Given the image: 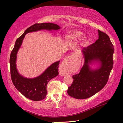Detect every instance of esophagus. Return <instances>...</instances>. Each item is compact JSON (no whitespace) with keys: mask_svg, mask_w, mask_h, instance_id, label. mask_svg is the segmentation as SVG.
I'll list each match as a JSON object with an SVG mask.
<instances>
[{"mask_svg":"<svg viewBox=\"0 0 123 123\" xmlns=\"http://www.w3.org/2000/svg\"><path fill=\"white\" fill-rule=\"evenodd\" d=\"M72 58V56H69L66 57L60 64L59 73L61 75L64 76L68 73L70 67V61L71 60Z\"/></svg>","mask_w":123,"mask_h":123,"instance_id":"esophagus-1","label":"esophagus"}]
</instances>
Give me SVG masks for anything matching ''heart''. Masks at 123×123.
<instances>
[{"label":"heart","mask_w":123,"mask_h":123,"mask_svg":"<svg viewBox=\"0 0 123 123\" xmlns=\"http://www.w3.org/2000/svg\"><path fill=\"white\" fill-rule=\"evenodd\" d=\"M82 35V32L78 30H72L67 32L64 35V41L66 42L75 41L80 39Z\"/></svg>","instance_id":"obj_1"}]
</instances>
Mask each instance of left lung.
Listing matches in <instances>:
<instances>
[{
  "instance_id": "obj_1",
  "label": "left lung",
  "mask_w": 123,
  "mask_h": 123,
  "mask_svg": "<svg viewBox=\"0 0 123 123\" xmlns=\"http://www.w3.org/2000/svg\"><path fill=\"white\" fill-rule=\"evenodd\" d=\"M98 31V39L82 50L84 64L80 73L73 76V82L67 90L68 94L75 99L88 98L101 90L113 68V45L106 34ZM94 63L98 67L92 69L90 66Z\"/></svg>"
}]
</instances>
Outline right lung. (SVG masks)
<instances>
[{
	"label": "right lung",
	"mask_w": 123,
	"mask_h": 123,
	"mask_svg": "<svg viewBox=\"0 0 123 123\" xmlns=\"http://www.w3.org/2000/svg\"><path fill=\"white\" fill-rule=\"evenodd\" d=\"M60 27L51 23L35 24L25 31L24 34L17 39L10 58V72L12 82L16 89L27 98L34 101H40L47 95V86L51 79L59 74L58 68L60 61L55 62L48 67L45 71L38 76L34 78H27L20 75L16 67L17 54L21 47L25 35L29 32L42 30H57Z\"/></svg>",
	"instance_id": "1"
}]
</instances>
